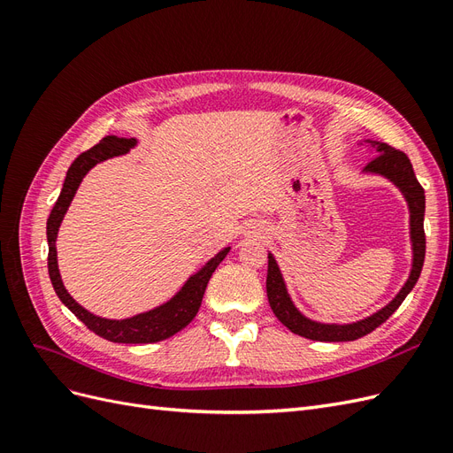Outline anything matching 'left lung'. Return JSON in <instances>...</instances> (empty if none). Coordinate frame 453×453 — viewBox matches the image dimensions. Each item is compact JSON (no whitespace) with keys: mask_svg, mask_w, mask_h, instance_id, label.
Instances as JSON below:
<instances>
[{"mask_svg":"<svg viewBox=\"0 0 453 453\" xmlns=\"http://www.w3.org/2000/svg\"><path fill=\"white\" fill-rule=\"evenodd\" d=\"M370 149L374 150V158L366 164L368 172L386 175L396 187L403 190V195L408 202L410 208V236H412V248H414V265L410 278L404 283L401 293L396 295L391 303L376 311L370 318L351 323V325H323L306 319L300 313L293 303L289 295H287L283 278L280 273V268L273 260L272 255H268V276H266V295L272 311L276 313V318L289 328L291 333L304 336L315 342H349L357 340L368 333H372L381 323H386L395 310L403 304V300L408 296V293L414 289V285L419 278L423 260H425V230H423V215H425V190L419 185L418 177L414 173L410 158L403 153V150L395 149L388 143L380 142H368Z\"/></svg>","mask_w":453,"mask_h":453,"instance_id":"obj_1","label":"left lung"}]
</instances>
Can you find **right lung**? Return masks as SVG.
<instances>
[{
    "mask_svg": "<svg viewBox=\"0 0 453 453\" xmlns=\"http://www.w3.org/2000/svg\"><path fill=\"white\" fill-rule=\"evenodd\" d=\"M134 145H135L134 138L128 140V138H117V135H105V138L98 145H94L92 149L85 150V153H81L73 160L70 170H67V173H65L62 193L47 219L49 276H50L52 287H54V291H57L58 298L77 315V319H81L90 328L92 333H96L109 342H119V344H153V342L166 340V338L173 336L175 333H180L181 328H185L190 321L195 319V315L200 310L205 287H208L211 273L215 272L219 263H221V260L226 257L230 248L223 250L215 258H211L210 263L205 265L198 273H195V276L183 285V289L177 293L170 300V303H166L160 308L150 310V311L134 315V318H130V319L115 321V319L98 318V315L87 311L83 306H79L75 303L70 293L65 291V287L60 280L58 263H57V245H54L62 219H64L67 208H70V203L75 196V190H77L79 183L83 181L87 172L102 160L128 153V149Z\"/></svg>",
    "mask_w": 453,
    "mask_h": 453,
    "instance_id": "add662e5",
    "label": "right lung"
}]
</instances>
